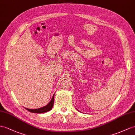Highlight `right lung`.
Here are the masks:
<instances>
[{
    "label": "right lung",
    "mask_w": 135,
    "mask_h": 135,
    "mask_svg": "<svg viewBox=\"0 0 135 135\" xmlns=\"http://www.w3.org/2000/svg\"><path fill=\"white\" fill-rule=\"evenodd\" d=\"M54 94L53 95V96H52V99L50 103H49L47 105H46L44 107L38 108V109H27V108H26V109L27 110H28L29 112H31L35 113H42L46 112L52 109V106H53V104H54Z\"/></svg>",
    "instance_id": "obj_1"
}]
</instances>
